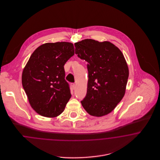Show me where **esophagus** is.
Segmentation results:
<instances>
[{
  "label": "esophagus",
  "instance_id": "34e87169",
  "mask_svg": "<svg viewBox=\"0 0 160 160\" xmlns=\"http://www.w3.org/2000/svg\"><path fill=\"white\" fill-rule=\"evenodd\" d=\"M71 86H72V89L74 90L75 89H76V84L74 83H72L71 84Z\"/></svg>",
  "mask_w": 160,
  "mask_h": 160
}]
</instances>
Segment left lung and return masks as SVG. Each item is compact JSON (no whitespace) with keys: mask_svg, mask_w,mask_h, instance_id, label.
I'll return each mask as SVG.
<instances>
[{"mask_svg":"<svg viewBox=\"0 0 160 160\" xmlns=\"http://www.w3.org/2000/svg\"><path fill=\"white\" fill-rule=\"evenodd\" d=\"M74 46L78 57L88 62V89L82 106L93 116L110 113L123 98L129 76L123 54L108 41L86 39Z\"/></svg>","mask_w":160,"mask_h":160,"instance_id":"obj_1","label":"left lung"}]
</instances>
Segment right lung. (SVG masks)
<instances>
[{
  "mask_svg": "<svg viewBox=\"0 0 160 160\" xmlns=\"http://www.w3.org/2000/svg\"><path fill=\"white\" fill-rule=\"evenodd\" d=\"M74 54L72 43H46L33 52L22 73V85L32 108L39 114H61L71 97L64 65Z\"/></svg>",
  "mask_w": 160,
  "mask_h": 160,
  "instance_id": "obj_1",
  "label": "right lung"
}]
</instances>
